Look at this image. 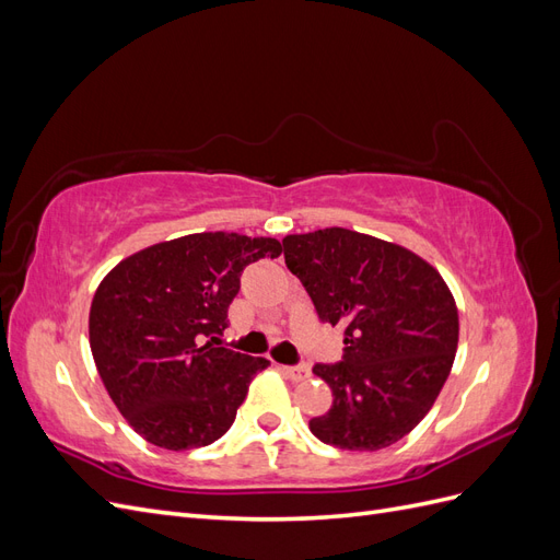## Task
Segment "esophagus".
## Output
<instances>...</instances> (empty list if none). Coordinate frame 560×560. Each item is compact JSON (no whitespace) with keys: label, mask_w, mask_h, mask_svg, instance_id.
<instances>
[{"label":"esophagus","mask_w":560,"mask_h":560,"mask_svg":"<svg viewBox=\"0 0 560 560\" xmlns=\"http://www.w3.org/2000/svg\"><path fill=\"white\" fill-rule=\"evenodd\" d=\"M282 374L292 381H306L311 376L308 366H280Z\"/></svg>","instance_id":"34e87169"}]
</instances>
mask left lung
Returning a JSON list of instances; mask_svg holds the SVG:
<instances>
[{
    "label": "left lung",
    "mask_w": 560,
    "mask_h": 560,
    "mask_svg": "<svg viewBox=\"0 0 560 560\" xmlns=\"http://www.w3.org/2000/svg\"><path fill=\"white\" fill-rule=\"evenodd\" d=\"M282 247L319 319L346 327L343 362L313 369L334 401L311 432L348 451L399 442L451 374L460 322L448 284L416 252L341 226L284 235Z\"/></svg>",
    "instance_id": "left-lung-1"
}]
</instances>
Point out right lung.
Here are the masks:
<instances>
[{"label": "right lung", "mask_w": 560, "mask_h": 560, "mask_svg": "<svg viewBox=\"0 0 560 560\" xmlns=\"http://www.w3.org/2000/svg\"><path fill=\"white\" fill-rule=\"evenodd\" d=\"M276 238L191 233L118 261L95 290L89 338L112 401L149 444L189 451L233 425L264 358L214 348L243 268L280 257ZM210 335L208 345L199 338Z\"/></svg>", "instance_id": "obj_1"}]
</instances>
